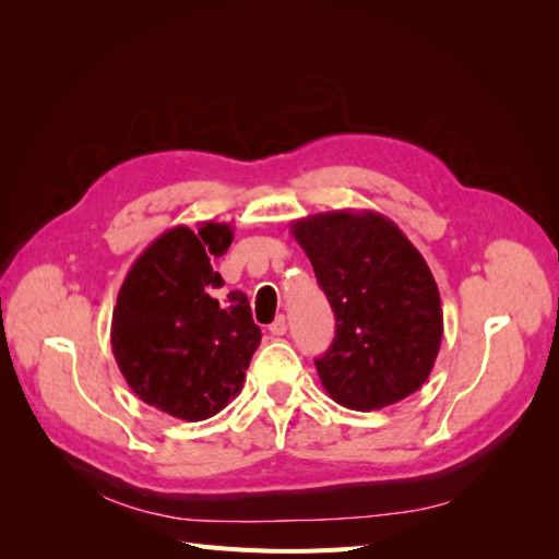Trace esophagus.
<instances>
[{
  "label": "esophagus",
  "mask_w": 559,
  "mask_h": 559,
  "mask_svg": "<svg viewBox=\"0 0 559 559\" xmlns=\"http://www.w3.org/2000/svg\"><path fill=\"white\" fill-rule=\"evenodd\" d=\"M267 331L273 333V335H284V333H286V317L280 314V317L273 321V324H270Z\"/></svg>",
  "instance_id": "34e87169"
}]
</instances>
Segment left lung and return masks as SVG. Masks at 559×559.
I'll return each instance as SVG.
<instances>
[{
  "label": "left lung",
  "mask_w": 559,
  "mask_h": 559,
  "mask_svg": "<svg viewBox=\"0 0 559 559\" xmlns=\"http://www.w3.org/2000/svg\"><path fill=\"white\" fill-rule=\"evenodd\" d=\"M292 235L335 314L333 343L314 361L329 396L370 413L415 394L443 341L441 294L415 245L370 210L310 214Z\"/></svg>",
  "instance_id": "1"
}]
</instances>
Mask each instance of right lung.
I'll list each match as a JSON object with an SVG mask.
<instances>
[{"label": "right lung", "instance_id": "add662e5", "mask_svg": "<svg viewBox=\"0 0 559 559\" xmlns=\"http://www.w3.org/2000/svg\"><path fill=\"white\" fill-rule=\"evenodd\" d=\"M230 242V224L175 226L140 253L118 289L114 359L134 394L177 419L224 411L261 343L242 292L214 298L224 280L210 253L222 257Z\"/></svg>", "mask_w": 559, "mask_h": 559}]
</instances>
